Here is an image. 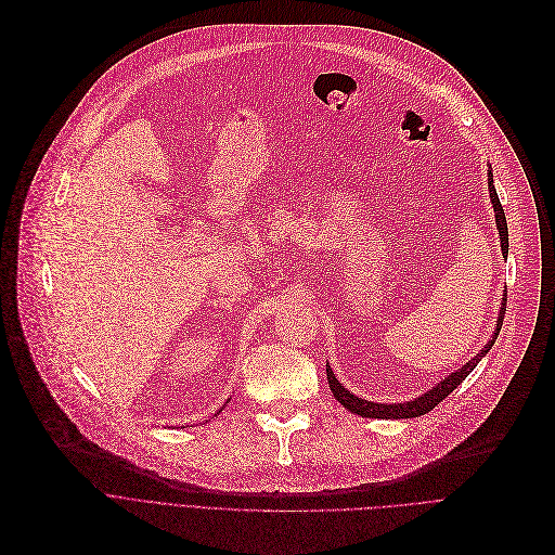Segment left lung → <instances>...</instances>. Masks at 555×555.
<instances>
[{
	"label": "left lung",
	"instance_id": "1",
	"mask_svg": "<svg viewBox=\"0 0 555 555\" xmlns=\"http://www.w3.org/2000/svg\"><path fill=\"white\" fill-rule=\"evenodd\" d=\"M488 192H490V203L494 209V223H496V232H499V246H501V255L508 257V225H506V215H504V207L499 203L496 190H494V182H492V167H488ZM504 313H506V296L501 298V307L496 313V327L490 336V340L486 346L479 350L477 357H472L465 365H461L459 371L444 375V379H440L436 386H431L429 390H425L417 398L409 400V402H395V404H384V402H371V400H363L357 398L354 392H350L346 386H343L332 367L327 365V382H330V390L334 398L346 406L348 411L361 415V417H382V420H402V417H417V415H425L429 413L438 402H442L447 395H450L454 388L461 386V382L477 367V363L488 354V350L494 346V340L501 332V323H504Z\"/></svg>",
	"mask_w": 555,
	"mask_h": 555
}]
</instances>
